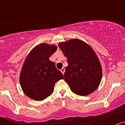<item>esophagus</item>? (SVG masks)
I'll return each mask as SVG.
<instances>
[{
    "mask_svg": "<svg viewBox=\"0 0 125 125\" xmlns=\"http://www.w3.org/2000/svg\"><path fill=\"white\" fill-rule=\"evenodd\" d=\"M61 71L62 73V74H64V72H65V69H64V68H61Z\"/></svg>",
    "mask_w": 125,
    "mask_h": 125,
    "instance_id": "obj_1",
    "label": "esophagus"
}]
</instances>
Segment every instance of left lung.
Listing matches in <instances>:
<instances>
[{
	"label": "left lung",
	"instance_id": "left-lung-1",
	"mask_svg": "<svg viewBox=\"0 0 125 125\" xmlns=\"http://www.w3.org/2000/svg\"><path fill=\"white\" fill-rule=\"evenodd\" d=\"M66 57L64 80L74 93L86 96L98 88L102 78V69L98 56L88 44L73 39L59 44Z\"/></svg>",
	"mask_w": 125,
	"mask_h": 125
}]
</instances>
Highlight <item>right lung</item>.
<instances>
[{"label":"right lung","instance_id":"right-lung-1","mask_svg":"<svg viewBox=\"0 0 125 125\" xmlns=\"http://www.w3.org/2000/svg\"><path fill=\"white\" fill-rule=\"evenodd\" d=\"M57 50L54 45L42 43L36 46L25 59L20 74V84L25 95L42 101L54 91L55 83L64 79L49 57Z\"/></svg>","mask_w":125,"mask_h":125}]
</instances>
